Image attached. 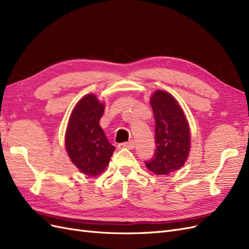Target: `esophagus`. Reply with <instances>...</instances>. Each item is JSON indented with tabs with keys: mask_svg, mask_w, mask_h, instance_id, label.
Here are the masks:
<instances>
[{
	"mask_svg": "<svg viewBox=\"0 0 249 249\" xmlns=\"http://www.w3.org/2000/svg\"><path fill=\"white\" fill-rule=\"evenodd\" d=\"M118 147H120V148L125 147V148H130V149H132V148H134V147H135V142H134V140H130V141H127V142L120 143V144L118 145Z\"/></svg>",
	"mask_w": 249,
	"mask_h": 249,
	"instance_id": "esophagus-1",
	"label": "esophagus"
}]
</instances>
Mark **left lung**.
<instances>
[{"mask_svg": "<svg viewBox=\"0 0 249 249\" xmlns=\"http://www.w3.org/2000/svg\"><path fill=\"white\" fill-rule=\"evenodd\" d=\"M155 116L156 148L146 167L168 175L183 166L190 150V131L182 108L171 94L158 90L150 99Z\"/></svg>", "mask_w": 249, "mask_h": 249, "instance_id": "1", "label": "left lung"}]
</instances>
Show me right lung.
<instances>
[{"instance_id": "right-lung-1", "label": "right lung", "mask_w": 249, "mask_h": 249, "mask_svg": "<svg viewBox=\"0 0 249 249\" xmlns=\"http://www.w3.org/2000/svg\"><path fill=\"white\" fill-rule=\"evenodd\" d=\"M103 114L104 105L88 94L74 107L66 130L65 146L71 160L89 177L106 169L115 150L100 126Z\"/></svg>"}]
</instances>
